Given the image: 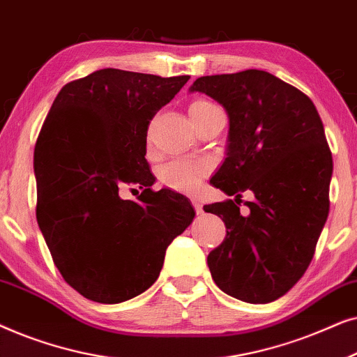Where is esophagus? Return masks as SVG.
<instances>
[{"instance_id": "34e87169", "label": "esophagus", "mask_w": 357, "mask_h": 357, "mask_svg": "<svg viewBox=\"0 0 357 357\" xmlns=\"http://www.w3.org/2000/svg\"><path fill=\"white\" fill-rule=\"evenodd\" d=\"M192 204H193V208H195V211H197V214H203V204L199 203V199L193 198Z\"/></svg>"}]
</instances>
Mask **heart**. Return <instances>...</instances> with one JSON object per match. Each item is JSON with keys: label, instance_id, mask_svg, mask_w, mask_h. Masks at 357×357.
I'll use <instances>...</instances> for the list:
<instances>
[{"label": "heart", "instance_id": "1", "mask_svg": "<svg viewBox=\"0 0 357 357\" xmlns=\"http://www.w3.org/2000/svg\"><path fill=\"white\" fill-rule=\"evenodd\" d=\"M214 107L216 105L211 104L209 100H193L188 107L190 119L195 121L198 116L206 114V112L214 109ZM209 170H211V167L204 160L175 159L160 169V182L170 188L178 190V192L193 193L199 188V185H202L203 178L209 174Z\"/></svg>", "mask_w": 357, "mask_h": 357}]
</instances>
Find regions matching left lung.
<instances>
[{"label":"left lung","instance_id":"obj_1","mask_svg":"<svg viewBox=\"0 0 357 357\" xmlns=\"http://www.w3.org/2000/svg\"><path fill=\"white\" fill-rule=\"evenodd\" d=\"M203 92L227 112V158L211 182L229 197L203 209L227 234L208 255L214 282L248 304H268L301 280L330 209L333 159L314 102L260 70L198 77ZM256 195L241 215V192Z\"/></svg>","mask_w":357,"mask_h":357}]
</instances>
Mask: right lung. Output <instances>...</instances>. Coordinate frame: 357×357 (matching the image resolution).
<instances>
[{
  "mask_svg": "<svg viewBox=\"0 0 357 357\" xmlns=\"http://www.w3.org/2000/svg\"><path fill=\"white\" fill-rule=\"evenodd\" d=\"M190 76L94 71L58 92L33 151L37 222L63 280L86 299L119 304L154 284L165 250L195 218L146 160L153 116ZM139 184L136 202L118 195Z\"/></svg>",
  "mask_w": 357,
  "mask_h": 357,
  "instance_id": "1",
  "label": "right lung"
}]
</instances>
